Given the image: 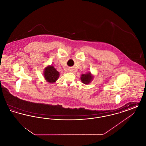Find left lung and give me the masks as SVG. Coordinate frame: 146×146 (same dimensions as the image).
Masks as SVG:
<instances>
[{"label":"left lung","instance_id":"1","mask_svg":"<svg viewBox=\"0 0 146 146\" xmlns=\"http://www.w3.org/2000/svg\"><path fill=\"white\" fill-rule=\"evenodd\" d=\"M92 78H93V76L91 74L90 72L84 74H82L80 77L82 82L84 84H88L90 83L91 80H92Z\"/></svg>","mask_w":146,"mask_h":146}]
</instances>
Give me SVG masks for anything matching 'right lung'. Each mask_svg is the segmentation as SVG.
<instances>
[{
    "mask_svg": "<svg viewBox=\"0 0 146 146\" xmlns=\"http://www.w3.org/2000/svg\"><path fill=\"white\" fill-rule=\"evenodd\" d=\"M60 73L56 70L54 66H49L44 70V76L46 82L50 83H54L57 80Z\"/></svg>",
    "mask_w": 146,
    "mask_h": 146,
    "instance_id": "add662e5",
    "label": "right lung"
}]
</instances>
